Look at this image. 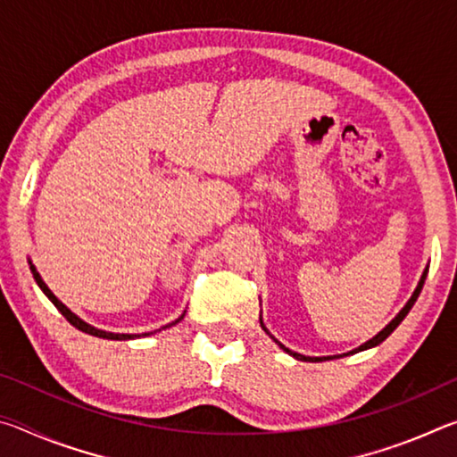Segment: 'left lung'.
Returning <instances> with one entry per match:
<instances>
[{"mask_svg": "<svg viewBox=\"0 0 457 457\" xmlns=\"http://www.w3.org/2000/svg\"><path fill=\"white\" fill-rule=\"evenodd\" d=\"M425 278H428V270H425V272H423V276H421V280H420V284H417V288H415V292H413V296L411 298H409V303L403 306V311H401L397 316H395V319H393L389 324H386V327L381 330V332H378V335L377 337H373V338H370V340H367V343L365 345H361L359 346V349H354V351H351V353H346V354H353V353H359V351H365V349H370V346H377V345H381L383 343V340L386 338V337H389L391 335V332L393 330H395L397 327H399V324H401V320H403L405 319V316L409 314V311H411V306L415 304V300H417V296H420V292H421V288H423V282H425ZM260 324H262V328H264L266 330V327H264V322H262V319H260ZM268 332V330H266ZM276 340V338H274ZM276 343H278V340H276ZM278 345H280V343H278ZM282 346V349L286 351V353H288V354H292V357H296L298 361H311V362H319V361H327V359H335V357H304V354H298V353H294V351H290V349H286V346L284 345H280Z\"/></svg>", "mask_w": 457, "mask_h": 457, "instance_id": "obj_1", "label": "left lung"}]
</instances>
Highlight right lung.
Wrapping results in <instances>:
<instances>
[{
	"label": "right lung",
	"mask_w": 457,
	"mask_h": 457,
	"mask_svg": "<svg viewBox=\"0 0 457 457\" xmlns=\"http://www.w3.org/2000/svg\"><path fill=\"white\" fill-rule=\"evenodd\" d=\"M29 270H32V274H34V280H36V284L37 286H40V288H42V292L46 294V296H48L50 300H52V304L54 306H56L58 308V311L62 312V316H64V319L68 320V322H71L72 324V327H76V328H79V330H82V332H87V335H92V337H98V338H111V340H127V338H137L138 335H114V332H106V330H98V328H95V327H90V324H87V322H84V320H80L79 319V316H76L74 312H71V311H68V308L64 306V304H62L60 303V300L56 298V296H54V294H52V290L48 288V286H46L44 284V280H42V278H40V274H37L36 272V268L32 266V262H29ZM181 319H177L175 322H179ZM175 322H171V324H175ZM171 324H167V327H171ZM165 327V328H167ZM146 335H151V332H145V337Z\"/></svg>",
	"instance_id": "1"
}]
</instances>
